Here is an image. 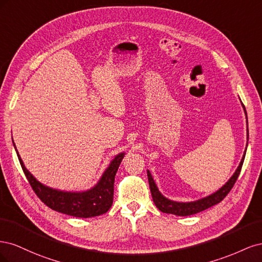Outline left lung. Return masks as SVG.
I'll return each instance as SVG.
<instances>
[{
    "label": "left lung",
    "instance_id": "left-lung-1",
    "mask_svg": "<svg viewBox=\"0 0 262 262\" xmlns=\"http://www.w3.org/2000/svg\"><path fill=\"white\" fill-rule=\"evenodd\" d=\"M242 105L245 110L246 118H247V113H246L245 106H244V104H242ZM247 141H248V120H247ZM247 145H248V142H247ZM246 149H247V147H246ZM246 149H245V153H244L242 161L239 163V166L237 167L236 171L234 172V175L229 178V180L223 187L219 189L216 192H214L205 198H202V199H200V200L192 201V202H177V201H172V200L167 199V198H165L160 192V190L157 189V186L155 184L152 175H150L149 170H147L148 185H149L150 193H152V198H153V201H154L155 205L158 208V210L162 211L163 213L175 214V215H178V216H188V215H192V214H195V213H199L203 210H207V209L213 207V205L220 203L228 194V192L231 191L233 186L235 185L237 178H238V176H239L242 167H243V163L245 160Z\"/></svg>",
    "mask_w": 262,
    "mask_h": 262
}]
</instances>
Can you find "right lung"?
Wrapping results in <instances>:
<instances>
[{
	"label": "right lung",
	"instance_id": "1",
	"mask_svg": "<svg viewBox=\"0 0 262 262\" xmlns=\"http://www.w3.org/2000/svg\"><path fill=\"white\" fill-rule=\"evenodd\" d=\"M15 149H16V146H15ZM16 153L23 171L29 181L31 188H33L39 199L50 209L63 214H68V215L71 216L86 219L101 215V214L106 213L113 205L115 176L119 166H120L124 153L118 154L114 158L112 163L109 164L108 168L102 173L97 185L82 192L61 191V190L52 189L42 185L25 167L17 149Z\"/></svg>",
	"mask_w": 262,
	"mask_h": 262
}]
</instances>
